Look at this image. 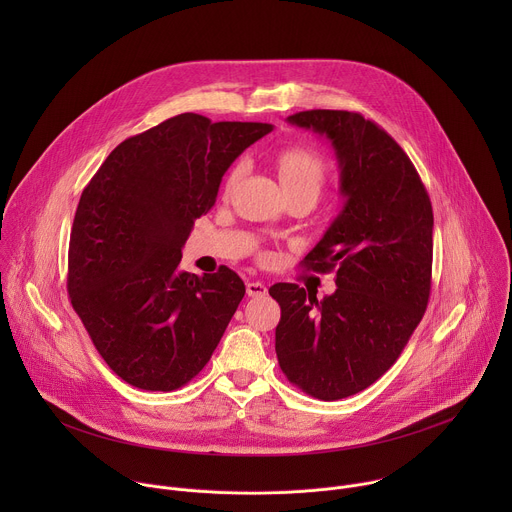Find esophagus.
Returning <instances> with one entry per match:
<instances>
[{
  "mask_svg": "<svg viewBox=\"0 0 512 512\" xmlns=\"http://www.w3.org/2000/svg\"><path fill=\"white\" fill-rule=\"evenodd\" d=\"M267 294V287L261 281H247V296L249 298H261Z\"/></svg>",
  "mask_w": 512,
  "mask_h": 512,
  "instance_id": "34e87169",
  "label": "esophagus"
}]
</instances>
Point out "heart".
I'll list each match as a JSON object with an SVG mask.
<instances>
[{"label":"heart","mask_w":512,"mask_h":512,"mask_svg":"<svg viewBox=\"0 0 512 512\" xmlns=\"http://www.w3.org/2000/svg\"><path fill=\"white\" fill-rule=\"evenodd\" d=\"M275 162L285 192H306L316 200L324 190L328 172L322 158L316 152L300 148V145H289V148L277 152ZM239 176L241 166L237 164L227 174L225 186L231 188L239 180Z\"/></svg>","instance_id":"obj_1"}]
</instances>
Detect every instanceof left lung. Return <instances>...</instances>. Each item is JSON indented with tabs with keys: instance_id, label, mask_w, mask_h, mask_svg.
Instances as JSON below:
<instances>
[{
	"instance_id": "left-lung-1",
	"label": "left lung",
	"mask_w": 512,
	"mask_h": 512,
	"mask_svg": "<svg viewBox=\"0 0 512 512\" xmlns=\"http://www.w3.org/2000/svg\"><path fill=\"white\" fill-rule=\"evenodd\" d=\"M330 143L340 170V214L304 265L336 269V291L318 300L275 283L281 308L275 352L287 381L338 401L381 379L421 322L433 259V210L401 145L360 113L312 109L289 115Z\"/></svg>"
}]
</instances>
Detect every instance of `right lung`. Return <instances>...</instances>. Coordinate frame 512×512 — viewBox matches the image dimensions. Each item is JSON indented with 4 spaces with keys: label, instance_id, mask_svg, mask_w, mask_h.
Returning <instances> with one entry per match:
<instances>
[{
    "label": "right lung",
    "instance_id": "1",
    "mask_svg": "<svg viewBox=\"0 0 512 512\" xmlns=\"http://www.w3.org/2000/svg\"><path fill=\"white\" fill-rule=\"evenodd\" d=\"M273 129L182 113L121 141L81 194L68 296L109 369L143 391H174L210 360L245 283L229 267L180 271L196 218L231 164Z\"/></svg>",
    "mask_w": 512,
    "mask_h": 512
}]
</instances>
